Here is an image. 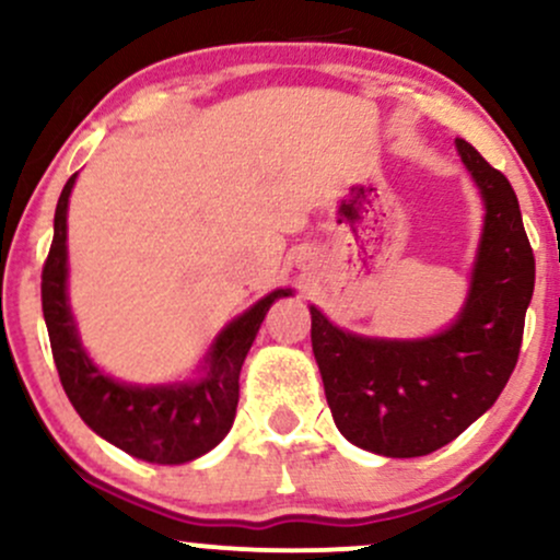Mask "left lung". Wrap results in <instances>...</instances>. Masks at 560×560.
<instances>
[{
  "label": "left lung",
  "instance_id": "1",
  "mask_svg": "<svg viewBox=\"0 0 560 560\" xmlns=\"http://www.w3.org/2000/svg\"><path fill=\"white\" fill-rule=\"evenodd\" d=\"M455 147L487 208L455 324L410 342L371 339L337 329L311 305L313 355L334 423L352 445L387 458L434 453L492 408L516 369L535 292V253L516 191L466 139Z\"/></svg>",
  "mask_w": 560,
  "mask_h": 560
}]
</instances>
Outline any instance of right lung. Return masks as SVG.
Returning <instances> with one entry per match:
<instances>
[{"mask_svg":"<svg viewBox=\"0 0 560 560\" xmlns=\"http://www.w3.org/2000/svg\"><path fill=\"white\" fill-rule=\"evenodd\" d=\"M75 176L62 186L55 210V236L42 271V311L62 389L89 429L115 447L150 464H186L213 450L229 434L240 402V371L268 307L292 289L255 302L215 337L199 382L133 387L102 374L89 361L68 305V197Z\"/></svg>","mask_w":560,"mask_h":560,"instance_id":"1","label":"right lung"}]
</instances>
